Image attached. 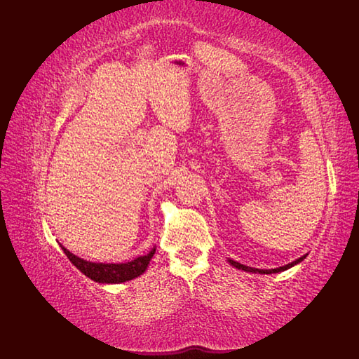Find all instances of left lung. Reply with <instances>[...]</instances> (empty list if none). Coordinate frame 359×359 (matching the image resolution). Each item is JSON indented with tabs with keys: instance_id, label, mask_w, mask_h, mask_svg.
Returning <instances> with one entry per match:
<instances>
[{
	"instance_id": "left-lung-1",
	"label": "left lung",
	"mask_w": 359,
	"mask_h": 359,
	"mask_svg": "<svg viewBox=\"0 0 359 359\" xmlns=\"http://www.w3.org/2000/svg\"><path fill=\"white\" fill-rule=\"evenodd\" d=\"M304 259H306V256H302V257H299V259H296L294 262H292V264H288V265H284V266H279V269H273V270H259V269H251V266H247V265H242V264H239V262H236V261H231V259H228V262H230L233 266H236V269L238 270H243V271H250V273H261V274H271V273H279V271H284V270H288L290 266H293V265H296L297 262H301V261H304Z\"/></svg>"
}]
</instances>
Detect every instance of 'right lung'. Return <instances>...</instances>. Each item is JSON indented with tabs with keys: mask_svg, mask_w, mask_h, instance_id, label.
I'll return each mask as SVG.
<instances>
[{
	"mask_svg": "<svg viewBox=\"0 0 359 359\" xmlns=\"http://www.w3.org/2000/svg\"><path fill=\"white\" fill-rule=\"evenodd\" d=\"M62 248L67 259H69L85 276L95 282H102V284H120V282H126L140 276V274L147 270L149 261L156 253V248H152L148 255L135 257L134 261L126 264H97L83 261L81 257L72 255L71 251H67L65 247Z\"/></svg>",
	"mask_w": 359,
	"mask_h": 359,
	"instance_id": "1",
	"label": "right lung"
}]
</instances>
